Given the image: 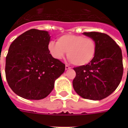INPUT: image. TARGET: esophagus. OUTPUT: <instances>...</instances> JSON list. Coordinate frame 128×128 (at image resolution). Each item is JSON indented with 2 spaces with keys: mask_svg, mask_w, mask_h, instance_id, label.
Returning <instances> with one entry per match:
<instances>
[{
  "mask_svg": "<svg viewBox=\"0 0 128 128\" xmlns=\"http://www.w3.org/2000/svg\"><path fill=\"white\" fill-rule=\"evenodd\" d=\"M70 66H68V65H66V66H65V69H66V70H68V69H70Z\"/></svg>",
  "mask_w": 128,
  "mask_h": 128,
  "instance_id": "esophagus-1",
  "label": "esophagus"
}]
</instances>
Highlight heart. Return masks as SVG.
I'll return each mask as SVG.
<instances>
[{
    "label": "heart",
    "mask_w": 128,
    "mask_h": 128,
    "mask_svg": "<svg viewBox=\"0 0 128 128\" xmlns=\"http://www.w3.org/2000/svg\"><path fill=\"white\" fill-rule=\"evenodd\" d=\"M48 50L54 58L60 60L67 52V57L72 64L82 66L89 64L96 53L97 46L90 37L82 35L64 34L60 36L57 42H50Z\"/></svg>",
    "instance_id": "obj_1"
}]
</instances>
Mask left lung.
<instances>
[{"instance_id": "8db88e82", "label": "left lung", "mask_w": 128, "mask_h": 128, "mask_svg": "<svg viewBox=\"0 0 128 128\" xmlns=\"http://www.w3.org/2000/svg\"><path fill=\"white\" fill-rule=\"evenodd\" d=\"M83 34L95 40L97 50L89 64L74 68L76 77L73 87L83 98L100 100L113 93L121 82L124 72L122 50L106 34Z\"/></svg>"}]
</instances>
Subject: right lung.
I'll list each match as a JSON object with an SVG mask.
<instances>
[{"mask_svg":"<svg viewBox=\"0 0 128 128\" xmlns=\"http://www.w3.org/2000/svg\"><path fill=\"white\" fill-rule=\"evenodd\" d=\"M47 31L30 29L13 41L6 57L5 74L12 90L28 100L48 96L54 81L64 72L65 64L48 50Z\"/></svg>","mask_w":128,"mask_h":128,"instance_id":"right-lung-1","label":"right lung"}]
</instances>
